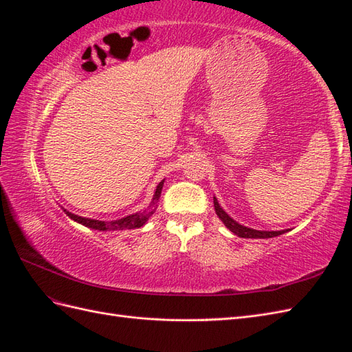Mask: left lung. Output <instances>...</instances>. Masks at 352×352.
<instances>
[{
	"label": "left lung",
	"instance_id": "left-lung-1",
	"mask_svg": "<svg viewBox=\"0 0 352 352\" xmlns=\"http://www.w3.org/2000/svg\"><path fill=\"white\" fill-rule=\"evenodd\" d=\"M214 210H216V214L219 216V219L225 223V226L235 233V235L241 236V238H273V236H279L282 235V233L287 232V230H276V232H267V230H255V229H251V228H247V226H242L239 225L238 221L233 220L228 212L223 210L220 206H219V201L214 198Z\"/></svg>",
	"mask_w": 352,
	"mask_h": 352
}]
</instances>
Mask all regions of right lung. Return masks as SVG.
I'll use <instances>...</instances> for the list:
<instances>
[{
  "label": "right lung",
  "instance_id": "add662e5",
  "mask_svg": "<svg viewBox=\"0 0 352 352\" xmlns=\"http://www.w3.org/2000/svg\"><path fill=\"white\" fill-rule=\"evenodd\" d=\"M163 184L164 180L158 184L154 198L151 201V204L148 206V208H145L141 212H136V214H131L127 217L119 219V220H113V221H101V220H94V219H87V217H80L78 214H73V212L66 211V214L73 219L74 221L80 223V225L91 228V229H97V230H123V229H138L145 225V221L151 217L153 212L157 210V202L160 199V195H162V189H163Z\"/></svg>",
  "mask_w": 352,
  "mask_h": 352
}]
</instances>
